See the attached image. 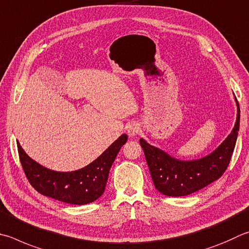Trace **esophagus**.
Wrapping results in <instances>:
<instances>
[{
	"instance_id": "esophagus-1",
	"label": "esophagus",
	"mask_w": 249,
	"mask_h": 249,
	"mask_svg": "<svg viewBox=\"0 0 249 249\" xmlns=\"http://www.w3.org/2000/svg\"><path fill=\"white\" fill-rule=\"evenodd\" d=\"M139 126L136 123H130L127 126V133L129 136H135L139 132Z\"/></svg>"
}]
</instances>
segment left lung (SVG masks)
I'll return each instance as SVG.
<instances>
[{"instance_id": "1", "label": "left lung", "mask_w": 249, "mask_h": 249, "mask_svg": "<svg viewBox=\"0 0 249 249\" xmlns=\"http://www.w3.org/2000/svg\"><path fill=\"white\" fill-rule=\"evenodd\" d=\"M236 122L229 136L209 155L195 160H179L169 153L151 146L143 138L139 142L146 157L151 178L156 188L165 196H187L206 187L227 170L231 161L239 130V106Z\"/></svg>"}]
</instances>
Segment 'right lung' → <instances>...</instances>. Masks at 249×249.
Here are the masks:
<instances>
[{
  "label": "right lung",
  "mask_w": 249,
  "mask_h": 249,
  "mask_svg": "<svg viewBox=\"0 0 249 249\" xmlns=\"http://www.w3.org/2000/svg\"><path fill=\"white\" fill-rule=\"evenodd\" d=\"M127 142L123 134L91 163L71 172H57L39 164L27 155L17 142L20 163L36 191L58 201L87 205L105 193L109 172L122 146Z\"/></svg>",
  "instance_id": "1"
}]
</instances>
